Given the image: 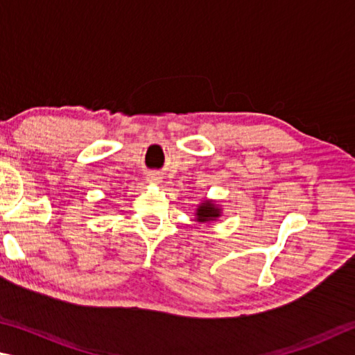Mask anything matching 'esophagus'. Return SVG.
Returning a JSON list of instances; mask_svg holds the SVG:
<instances>
[{
  "mask_svg": "<svg viewBox=\"0 0 355 355\" xmlns=\"http://www.w3.org/2000/svg\"><path fill=\"white\" fill-rule=\"evenodd\" d=\"M146 181H148L149 184H160V182H162V178L159 176L157 173H149L148 178H146Z\"/></svg>",
  "mask_w": 355,
  "mask_h": 355,
  "instance_id": "34e87169",
  "label": "esophagus"
}]
</instances>
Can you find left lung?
Masks as SVG:
<instances>
[{
  "label": "left lung",
  "mask_w": 355,
  "mask_h": 355,
  "mask_svg": "<svg viewBox=\"0 0 355 355\" xmlns=\"http://www.w3.org/2000/svg\"><path fill=\"white\" fill-rule=\"evenodd\" d=\"M223 209L214 200H204L195 210V221L198 225H209V223L216 221L221 216Z\"/></svg>",
  "instance_id": "left-lung-1"
}]
</instances>
